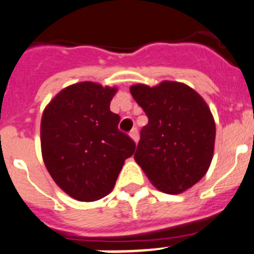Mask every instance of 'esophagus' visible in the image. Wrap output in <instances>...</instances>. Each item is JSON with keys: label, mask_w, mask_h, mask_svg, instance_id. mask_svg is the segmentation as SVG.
<instances>
[{"label": "esophagus", "mask_w": 254, "mask_h": 254, "mask_svg": "<svg viewBox=\"0 0 254 254\" xmlns=\"http://www.w3.org/2000/svg\"><path fill=\"white\" fill-rule=\"evenodd\" d=\"M130 138L132 139V140L135 141V143H138V140H139V132H138V129H136V127H134V129L131 130V131H130Z\"/></svg>", "instance_id": "obj_1"}]
</instances>
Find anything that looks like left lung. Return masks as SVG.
Instances as JSON below:
<instances>
[{
    "label": "left lung",
    "instance_id": "left-lung-1",
    "mask_svg": "<svg viewBox=\"0 0 254 254\" xmlns=\"http://www.w3.org/2000/svg\"><path fill=\"white\" fill-rule=\"evenodd\" d=\"M130 93L148 116L134 159L159 191L181 193L209 170L215 122L204 99L180 82L134 84Z\"/></svg>",
    "mask_w": 254,
    "mask_h": 254
}]
</instances>
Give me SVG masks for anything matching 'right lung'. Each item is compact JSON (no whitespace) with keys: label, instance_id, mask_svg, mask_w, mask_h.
Returning <instances> with one entry per match:
<instances>
[{"label":"right lung","instance_id":"obj_1","mask_svg":"<svg viewBox=\"0 0 254 254\" xmlns=\"http://www.w3.org/2000/svg\"><path fill=\"white\" fill-rule=\"evenodd\" d=\"M116 87L79 82L63 88L45 107L40 124L42 154L57 185L78 201L113 191L135 143L118 129L110 110Z\"/></svg>","mask_w":254,"mask_h":254}]
</instances>
